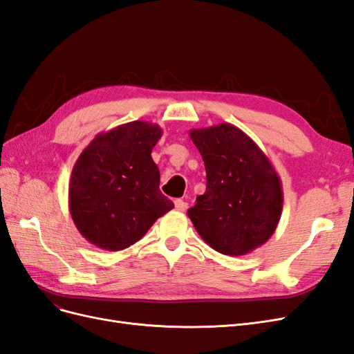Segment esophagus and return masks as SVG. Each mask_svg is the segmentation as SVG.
<instances>
[{
  "label": "esophagus",
  "instance_id": "34e87169",
  "mask_svg": "<svg viewBox=\"0 0 354 354\" xmlns=\"http://www.w3.org/2000/svg\"><path fill=\"white\" fill-rule=\"evenodd\" d=\"M174 205H176L177 211H186L187 209V202H185L183 199H176Z\"/></svg>",
  "mask_w": 354,
  "mask_h": 354
}]
</instances>
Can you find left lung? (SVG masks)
<instances>
[{"mask_svg":"<svg viewBox=\"0 0 354 354\" xmlns=\"http://www.w3.org/2000/svg\"><path fill=\"white\" fill-rule=\"evenodd\" d=\"M189 136L202 155L207 190L187 209L199 236L224 255H245L270 239L283 207L281 178L238 127L218 124Z\"/></svg>","mask_w":354,"mask_h":354,"instance_id":"obj_1","label":"left lung"}]
</instances>
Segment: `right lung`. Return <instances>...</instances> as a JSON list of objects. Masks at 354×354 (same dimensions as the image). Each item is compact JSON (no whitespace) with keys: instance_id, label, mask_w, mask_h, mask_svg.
Masks as SVG:
<instances>
[{"instance_id":"right-lung-1","label":"right lung","mask_w":354,"mask_h":354,"mask_svg":"<svg viewBox=\"0 0 354 354\" xmlns=\"http://www.w3.org/2000/svg\"><path fill=\"white\" fill-rule=\"evenodd\" d=\"M160 136L156 124H122L95 136L77 159L69 211L90 243L106 251L125 250L174 208L160 194L159 169L151 156Z\"/></svg>"}]
</instances>
